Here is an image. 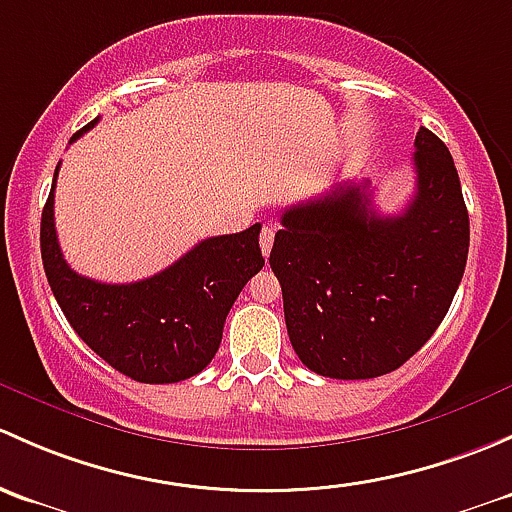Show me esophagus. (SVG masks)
Here are the masks:
<instances>
[{"instance_id": "34e87169", "label": "esophagus", "mask_w": 512, "mask_h": 512, "mask_svg": "<svg viewBox=\"0 0 512 512\" xmlns=\"http://www.w3.org/2000/svg\"><path fill=\"white\" fill-rule=\"evenodd\" d=\"M273 239H276V226L266 224L261 229V236H258V244H261V251H263V256H266V258H268V254H271V249H273Z\"/></svg>"}]
</instances>
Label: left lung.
<instances>
[{
    "mask_svg": "<svg viewBox=\"0 0 512 512\" xmlns=\"http://www.w3.org/2000/svg\"><path fill=\"white\" fill-rule=\"evenodd\" d=\"M416 192L382 217L367 182L286 209L271 249L295 355L333 379L402 367L436 333L466 271L468 212L449 147L414 140Z\"/></svg>",
    "mask_w": 512,
    "mask_h": 512,
    "instance_id": "obj_1",
    "label": "left lung"
}]
</instances>
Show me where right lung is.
<instances>
[{"label":"right lung","instance_id":"add662e5","mask_svg":"<svg viewBox=\"0 0 512 512\" xmlns=\"http://www.w3.org/2000/svg\"><path fill=\"white\" fill-rule=\"evenodd\" d=\"M96 123L91 120L71 142ZM56 175L59 167L41 212V261L71 328L135 382L172 384L202 372L217 355L231 305L263 268L261 224L204 239L145 281L98 283L63 261L54 224Z\"/></svg>","mask_w":512,"mask_h":512}]
</instances>
